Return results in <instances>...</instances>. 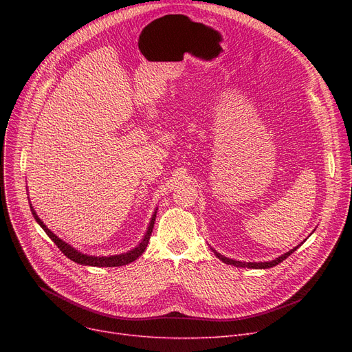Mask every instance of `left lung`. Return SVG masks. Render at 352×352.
Returning <instances> with one entry per match:
<instances>
[{"instance_id": "8db88e82", "label": "left lung", "mask_w": 352, "mask_h": 352, "mask_svg": "<svg viewBox=\"0 0 352 352\" xmlns=\"http://www.w3.org/2000/svg\"><path fill=\"white\" fill-rule=\"evenodd\" d=\"M300 247V245H298ZM298 247H295L294 250H291V251H288L287 254H284V255H281V256H278L276 258V260H272V261H268V263H241V261H234V260H230V258H227V256H224V255H221V254H218V252H215L214 251V254H215V256L218 258V260H221L223 263H226V264H228V265H234V267H243V268H271V267H275V265H278L280 263H283L285 258H288L295 250H297Z\"/></svg>"}]
</instances>
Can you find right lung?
<instances>
[{"label":"right lung","instance_id":"obj_1","mask_svg":"<svg viewBox=\"0 0 352 352\" xmlns=\"http://www.w3.org/2000/svg\"><path fill=\"white\" fill-rule=\"evenodd\" d=\"M31 211H32V215L34 218L36 219V223H38L41 226V228L45 231V234L52 239V243L57 245L60 248V251L68 256L71 261L77 263V264H81V265H91V267H121V265H126L129 263L135 261L137 258L145 251L148 243H150V236H151V232H153V228H154V223H155V215H157V211L154 212L153 218H151V223H150V227H148V231L144 236L142 241L140 243V245L137 248H134L133 251H128V252H124V254H120V255H111V256H89V255H85V254H81L78 252L77 250H74L71 245L65 244L63 239H60L57 235L52 234L45 226L43 221L38 218V215L35 214L34 208L31 207Z\"/></svg>","mask_w":352,"mask_h":352}]
</instances>
